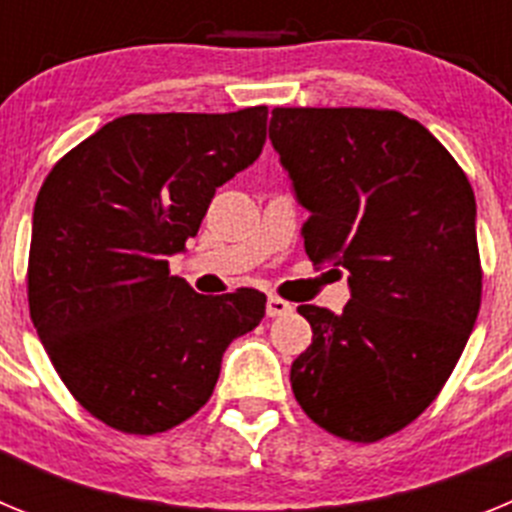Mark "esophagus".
I'll return each mask as SVG.
<instances>
[{"label": "esophagus", "mask_w": 512, "mask_h": 512, "mask_svg": "<svg viewBox=\"0 0 512 512\" xmlns=\"http://www.w3.org/2000/svg\"><path fill=\"white\" fill-rule=\"evenodd\" d=\"M287 312H292V305H289L287 300H282V297L271 295L269 300H266V315H269V318H279V315H287Z\"/></svg>", "instance_id": "esophagus-1"}]
</instances>
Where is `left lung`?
Wrapping results in <instances>:
<instances>
[{"instance_id":"obj_1","label":"left lung","mask_w":512,"mask_h":512,"mask_svg":"<svg viewBox=\"0 0 512 512\" xmlns=\"http://www.w3.org/2000/svg\"><path fill=\"white\" fill-rule=\"evenodd\" d=\"M312 264L348 271L343 312L300 305L312 343L289 382L312 423L374 443L423 413L454 372L482 302L467 174L418 120L364 107H277Z\"/></svg>"}]
</instances>
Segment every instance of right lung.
Returning a JSON list of instances; mask_svg holds the SVG:
<instances>
[{
  "instance_id": "right-lung-1",
  "label": "right lung",
  "mask_w": 512,
  "mask_h": 512,
  "mask_svg": "<svg viewBox=\"0 0 512 512\" xmlns=\"http://www.w3.org/2000/svg\"><path fill=\"white\" fill-rule=\"evenodd\" d=\"M266 107L225 115H125L45 176L27 264L30 318L84 410L151 436L210 400L230 341L266 295H197L169 256L197 235L215 189L259 158Z\"/></svg>"
}]
</instances>
